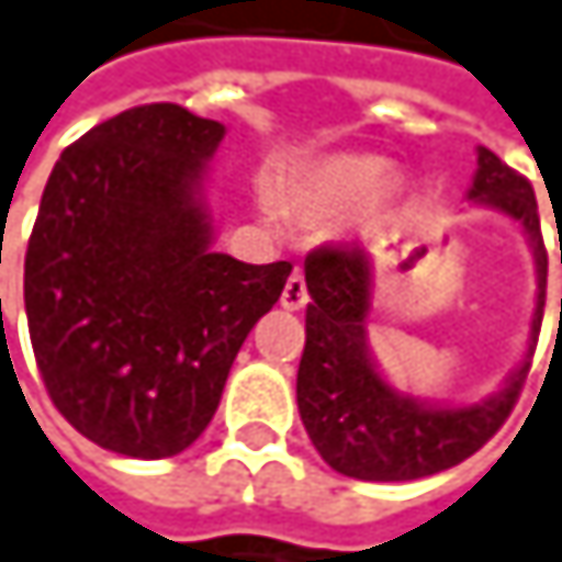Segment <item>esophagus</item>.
Listing matches in <instances>:
<instances>
[{"mask_svg": "<svg viewBox=\"0 0 562 562\" xmlns=\"http://www.w3.org/2000/svg\"><path fill=\"white\" fill-rule=\"evenodd\" d=\"M305 302H308V289H305V280H302V273H292V277L285 280V285H282L280 305L282 308H289V312H299Z\"/></svg>", "mask_w": 562, "mask_h": 562, "instance_id": "obj_1", "label": "esophagus"}]
</instances>
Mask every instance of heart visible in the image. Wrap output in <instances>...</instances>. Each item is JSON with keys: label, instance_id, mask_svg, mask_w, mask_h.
<instances>
[{"label": "heart", "instance_id": "obj_1", "mask_svg": "<svg viewBox=\"0 0 562 562\" xmlns=\"http://www.w3.org/2000/svg\"><path fill=\"white\" fill-rule=\"evenodd\" d=\"M391 175L378 156H328L312 162L289 184V207L299 214H335L371 198Z\"/></svg>", "mask_w": 562, "mask_h": 562}]
</instances>
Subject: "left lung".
Instances as JSON below:
<instances>
[{"label":"left lung","mask_w":562,"mask_h":562,"mask_svg":"<svg viewBox=\"0 0 562 562\" xmlns=\"http://www.w3.org/2000/svg\"><path fill=\"white\" fill-rule=\"evenodd\" d=\"M469 201L507 214L530 240L537 263L530 358L547 299V250L533 188L492 149L479 146V171ZM305 285L312 302L305 308V351L299 361L295 400L312 446L335 472L361 482L426 479L465 462L502 429L530 371L527 358L505 387L482 403H426L393 391L368 351L371 257L361 247L312 250L305 257Z\"/></svg>","instance_id":"8db88e82"}]
</instances>
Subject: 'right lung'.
Instances as JSON below:
<instances>
[{"mask_svg": "<svg viewBox=\"0 0 562 562\" xmlns=\"http://www.w3.org/2000/svg\"><path fill=\"white\" fill-rule=\"evenodd\" d=\"M221 139L217 120L178 103L133 106L67 146L45 184L29 335L60 416L110 452L188 449L292 273L211 250L204 175Z\"/></svg>", "mask_w": 562, "mask_h": 562, "instance_id": "1", "label": "right lung"}]
</instances>
